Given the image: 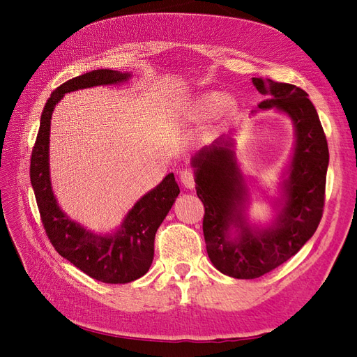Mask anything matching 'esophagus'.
I'll return each mask as SVG.
<instances>
[{
  "label": "esophagus",
  "instance_id": "34e87169",
  "mask_svg": "<svg viewBox=\"0 0 357 357\" xmlns=\"http://www.w3.org/2000/svg\"><path fill=\"white\" fill-rule=\"evenodd\" d=\"M180 180L183 183V186L188 189H193L195 188V174L190 169H185L180 172Z\"/></svg>",
  "mask_w": 357,
  "mask_h": 357
}]
</instances>
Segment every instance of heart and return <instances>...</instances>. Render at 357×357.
Instances as JSON below:
<instances>
[{"label": "heart", "mask_w": 357, "mask_h": 357, "mask_svg": "<svg viewBox=\"0 0 357 357\" xmlns=\"http://www.w3.org/2000/svg\"><path fill=\"white\" fill-rule=\"evenodd\" d=\"M232 107V101H229L228 96L219 91H211L207 93L199 95L198 98L193 101L189 107V114L193 121L201 122L205 119H210L220 110H228Z\"/></svg>", "instance_id": "1"}]
</instances>
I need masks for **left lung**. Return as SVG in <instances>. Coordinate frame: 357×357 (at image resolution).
<instances>
[{
	"instance_id": "1",
	"label": "left lung",
	"mask_w": 357,
	"mask_h": 357,
	"mask_svg": "<svg viewBox=\"0 0 357 357\" xmlns=\"http://www.w3.org/2000/svg\"><path fill=\"white\" fill-rule=\"evenodd\" d=\"M252 82L266 96L257 109L286 114L295 129L274 219L265 226L248 222V186L232 137L218 138L190 160L197 195L205 207L202 231L210 261L222 274L244 280L273 271L314 235L325 205L329 165L326 135L308 93L271 79L253 77Z\"/></svg>"
}]
</instances>
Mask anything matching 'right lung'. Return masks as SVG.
<instances>
[{
	"instance_id": "add662e5",
	"label": "right lung",
	"mask_w": 357,
	"mask_h": 357,
	"mask_svg": "<svg viewBox=\"0 0 357 357\" xmlns=\"http://www.w3.org/2000/svg\"><path fill=\"white\" fill-rule=\"evenodd\" d=\"M129 79L131 73L93 70L53 91L41 113L29 171L41 222L55 250L84 274L110 284L131 283L149 271L153 262L156 231L178 197V185L174 174L169 172L155 189L149 190L134 204L116 231L95 234L86 229L61 210L52 189L50 121L56 104L66 93L101 84H121Z\"/></svg>"
}]
</instances>
